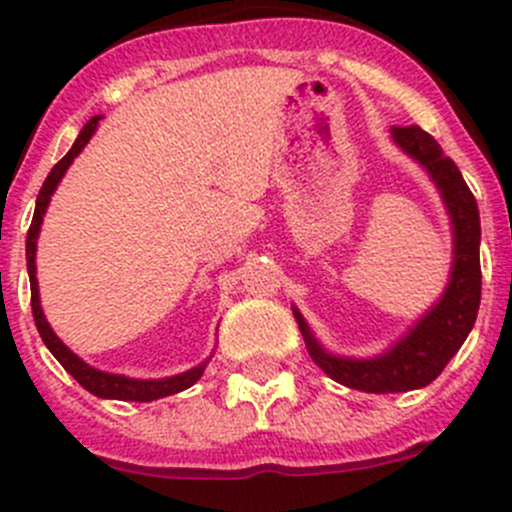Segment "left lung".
Segmentation results:
<instances>
[{
	"label": "left lung",
	"instance_id": "1",
	"mask_svg": "<svg viewBox=\"0 0 512 512\" xmlns=\"http://www.w3.org/2000/svg\"><path fill=\"white\" fill-rule=\"evenodd\" d=\"M391 138L426 170L446 205L453 232V262L446 289L404 337L396 339L384 354L369 359L327 352L292 304L294 319L314 364L329 379L366 394H394L431 384L471 334L480 304V215L471 188L456 163L426 131L418 126H394Z\"/></svg>",
	"mask_w": 512,
	"mask_h": 512
}]
</instances>
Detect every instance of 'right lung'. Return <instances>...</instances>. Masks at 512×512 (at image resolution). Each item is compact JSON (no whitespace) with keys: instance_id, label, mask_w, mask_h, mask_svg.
<instances>
[{"instance_id":"obj_1","label":"right lung","mask_w":512,"mask_h":512,"mask_svg":"<svg viewBox=\"0 0 512 512\" xmlns=\"http://www.w3.org/2000/svg\"><path fill=\"white\" fill-rule=\"evenodd\" d=\"M98 121H101V116H94L84 128H81L79 138L74 141L71 151L66 153V156L61 158L54 168H51V173L46 175L44 185H41L39 198H36L34 220H32V227H29V232H27V270H29V282H32L34 322H36V329H39L41 339H44L46 349L56 356V361H59V364L64 366V369L69 371V374L74 376V379L79 381L86 391H91V394L98 396V399L156 401V399H163V396L178 394V391L190 389V386H193L195 381L203 376L205 366H208V361L213 359V354H210L203 364L193 366V369L183 371V374L165 376V379H131V376H123V374H108V371L94 369V366L86 364L81 356H76L74 352H71V349L66 347L59 337H56L54 329H51V324L46 322L44 309H41L39 282H36V240H39L41 223H44L46 208H49V200H51V195H54L56 185L61 183V178H64V173L69 170V165L74 163V158L79 156V153L84 151L86 143L91 141V136H94L96 128H98Z\"/></svg>"}]
</instances>
